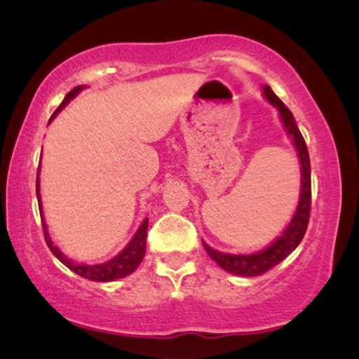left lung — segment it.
Wrapping results in <instances>:
<instances>
[{"label":"left lung","instance_id":"8db88e82","mask_svg":"<svg viewBox=\"0 0 359 359\" xmlns=\"http://www.w3.org/2000/svg\"><path fill=\"white\" fill-rule=\"evenodd\" d=\"M262 94L266 101L278 111L280 121H282L283 128H285L288 138L292 140V145L295 147V151L299 155L300 162V194H299V203L295 208L294 216L288 224L285 226L278 238H275L269 246L263 250L255 251V253L248 255H234V253H224V251L214 250L208 243L203 241L204 250L211 257L222 270L229 271L233 275H241V277H257V275L265 273L275 265H278L282 259H285L288 255L292 253L302 241L304 234H306L307 222H309V212H311V160H309L307 145L304 142L302 135H300L297 123H295L294 114L290 109L283 104L282 101L275 96L273 90L270 86H263Z\"/></svg>","mask_w":359,"mask_h":359}]
</instances>
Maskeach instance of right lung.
Listing matches in <instances>:
<instances>
[{
	"label": "right lung",
	"mask_w": 359,
	"mask_h": 359,
	"mask_svg": "<svg viewBox=\"0 0 359 359\" xmlns=\"http://www.w3.org/2000/svg\"><path fill=\"white\" fill-rule=\"evenodd\" d=\"M86 86H77L74 88L71 93H67V96L64 97V101L60 102L59 108L55 109V113L52 114L50 121L57 114L60 113L65 106L71 102L81 90H84ZM39 175H40V167H39ZM36 175V199H39V209H40V217H42V226H43V234H45V241H47V246L50 248L59 262L64 263L69 270H72L74 273L81 275V277L93 280V282H113V280L118 278H125L128 275L133 273L135 270L138 269V265L142 263L143 257H145L147 251V229H148V217L143 219L140 228L135 233V236L131 238L130 243L123 248L116 257H113L108 262L104 263H96V265H86V263H77L74 259L67 258L64 253H62L60 248L57 245H53L50 234H48V228L47 222H45V216H43V205H42V196H40V177Z\"/></svg>",
	"instance_id": "obj_1"
}]
</instances>
